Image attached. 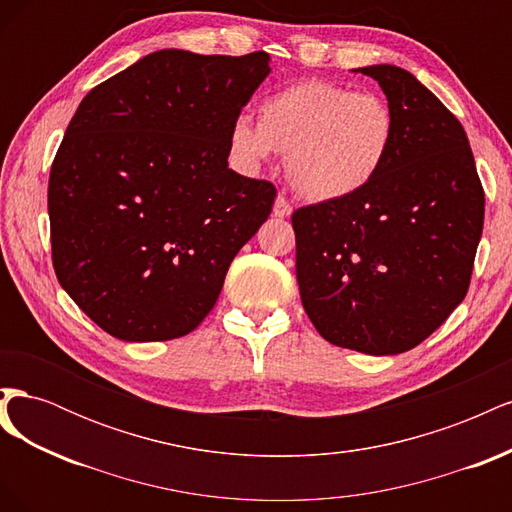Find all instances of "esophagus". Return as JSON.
<instances>
[{
    "instance_id": "1",
    "label": "esophagus",
    "mask_w": 512,
    "mask_h": 512,
    "mask_svg": "<svg viewBox=\"0 0 512 512\" xmlns=\"http://www.w3.org/2000/svg\"><path fill=\"white\" fill-rule=\"evenodd\" d=\"M290 211H292V207H290L288 200L282 194L277 196L275 198V205H273V215H275V218H288Z\"/></svg>"
}]
</instances>
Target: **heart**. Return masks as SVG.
Here are the masks:
<instances>
[{
    "mask_svg": "<svg viewBox=\"0 0 512 512\" xmlns=\"http://www.w3.org/2000/svg\"><path fill=\"white\" fill-rule=\"evenodd\" d=\"M258 119L241 115L232 123V156L245 168H258L275 151L288 153L290 183L316 203L365 190L389 158L397 128L382 96L324 81L275 91L262 100Z\"/></svg>",
    "mask_w": 512,
    "mask_h": 512,
    "instance_id": "b5f03b06",
    "label": "heart"
}]
</instances>
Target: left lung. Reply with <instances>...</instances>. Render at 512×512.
Listing matches in <instances>:
<instances>
[{
    "label": "left lung",
    "instance_id": "obj_1",
    "mask_svg": "<svg viewBox=\"0 0 512 512\" xmlns=\"http://www.w3.org/2000/svg\"><path fill=\"white\" fill-rule=\"evenodd\" d=\"M395 113V141L359 194L292 213L297 282L327 342L365 354L418 346L470 288L485 192L459 119L408 70L359 68Z\"/></svg>",
    "mask_w": 512,
    "mask_h": 512
}]
</instances>
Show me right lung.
Here are the masks:
<instances>
[{"mask_svg": "<svg viewBox=\"0 0 512 512\" xmlns=\"http://www.w3.org/2000/svg\"><path fill=\"white\" fill-rule=\"evenodd\" d=\"M269 53L156 51L76 108L49 177L55 275L123 342L194 331L232 258L269 218L275 185L228 168V134Z\"/></svg>", "mask_w": 512, "mask_h": 512, "instance_id": "right-lung-1", "label": "right lung"}]
</instances>
